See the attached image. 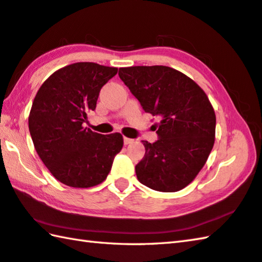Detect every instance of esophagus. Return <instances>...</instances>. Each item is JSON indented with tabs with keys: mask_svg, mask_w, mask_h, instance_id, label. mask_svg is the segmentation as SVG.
Wrapping results in <instances>:
<instances>
[{
	"mask_svg": "<svg viewBox=\"0 0 262 262\" xmlns=\"http://www.w3.org/2000/svg\"><path fill=\"white\" fill-rule=\"evenodd\" d=\"M134 142V140H132V138H128V137H124V143L127 145V144H130V143Z\"/></svg>",
	"mask_w": 262,
	"mask_h": 262,
	"instance_id": "obj_1",
	"label": "esophagus"
}]
</instances>
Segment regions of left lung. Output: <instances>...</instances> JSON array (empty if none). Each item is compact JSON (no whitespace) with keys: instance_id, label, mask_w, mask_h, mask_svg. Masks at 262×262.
<instances>
[{"instance_id":"left-lung-1","label":"left lung","mask_w":262,"mask_h":262,"mask_svg":"<svg viewBox=\"0 0 262 262\" xmlns=\"http://www.w3.org/2000/svg\"><path fill=\"white\" fill-rule=\"evenodd\" d=\"M119 77L143 110L161 118L158 141H143L145 156L135 167L137 179L155 191H181L196 177L213 147L216 115L207 94L166 66L120 68Z\"/></svg>"}]
</instances>
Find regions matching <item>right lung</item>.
<instances>
[{
  "mask_svg": "<svg viewBox=\"0 0 262 262\" xmlns=\"http://www.w3.org/2000/svg\"><path fill=\"white\" fill-rule=\"evenodd\" d=\"M118 68L77 62L51 75L36 94L28 118L35 150L50 172L67 186L99 185L124 145L122 135H102L84 127L102 86Z\"/></svg>",
  "mask_w": 262,
  "mask_h": 262,
  "instance_id": "right-lung-1",
  "label": "right lung"
}]
</instances>
